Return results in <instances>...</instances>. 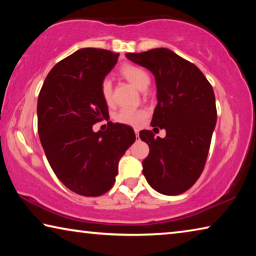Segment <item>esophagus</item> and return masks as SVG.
Returning a JSON list of instances; mask_svg holds the SVG:
<instances>
[{
    "mask_svg": "<svg viewBox=\"0 0 256 256\" xmlns=\"http://www.w3.org/2000/svg\"><path fill=\"white\" fill-rule=\"evenodd\" d=\"M134 132H136V138H138V130H134Z\"/></svg>",
    "mask_w": 256,
    "mask_h": 256,
    "instance_id": "1",
    "label": "esophagus"
}]
</instances>
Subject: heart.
I'll use <instances>...</instances> for the list:
<instances>
[{
    "label": "heart",
    "mask_w": 256,
    "mask_h": 256,
    "mask_svg": "<svg viewBox=\"0 0 256 256\" xmlns=\"http://www.w3.org/2000/svg\"><path fill=\"white\" fill-rule=\"evenodd\" d=\"M120 73L128 80L131 84L136 86L138 90L144 92L148 89L150 86V76L144 68L136 66H124L120 68ZM100 92L102 97L107 105H112V80L104 79L100 86ZM146 116V112L141 108H120V110L114 115V120L118 123L128 125V126H140L141 123L144 122V120Z\"/></svg>",
    "instance_id": "b5f03b06"
}]
</instances>
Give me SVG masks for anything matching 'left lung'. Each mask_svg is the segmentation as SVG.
Here are the masks:
<instances>
[{
    "instance_id": "obj_1",
    "label": "left lung",
    "mask_w": 256,
    "mask_h": 256,
    "mask_svg": "<svg viewBox=\"0 0 256 256\" xmlns=\"http://www.w3.org/2000/svg\"><path fill=\"white\" fill-rule=\"evenodd\" d=\"M126 58L154 76L158 104L151 125L166 130L164 138L140 132L150 148L142 172L157 192L178 196L192 188L204 168L216 122L214 89L200 68L168 48Z\"/></svg>"
}]
</instances>
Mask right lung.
<instances>
[{
    "instance_id": "1",
    "label": "right lung",
    "mask_w": 256,
    "mask_h": 256,
    "mask_svg": "<svg viewBox=\"0 0 256 256\" xmlns=\"http://www.w3.org/2000/svg\"><path fill=\"white\" fill-rule=\"evenodd\" d=\"M118 55L92 47L74 52L52 68L38 96V134L47 160L58 178L84 196L112 188L120 159L136 141L124 124L108 122L106 131H92L108 116L100 86Z\"/></svg>"
}]
</instances>
